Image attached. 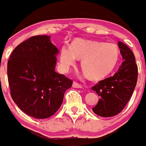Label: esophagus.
<instances>
[{"mask_svg": "<svg viewBox=\"0 0 146 146\" xmlns=\"http://www.w3.org/2000/svg\"><path fill=\"white\" fill-rule=\"evenodd\" d=\"M73 87L74 88H82V85H80L78 83H76V82H73Z\"/></svg>", "mask_w": 146, "mask_h": 146, "instance_id": "1", "label": "esophagus"}]
</instances>
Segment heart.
Listing matches in <instances>:
<instances>
[{
	"instance_id": "b5f03b06",
	"label": "heart",
	"mask_w": 146,
	"mask_h": 146,
	"mask_svg": "<svg viewBox=\"0 0 146 146\" xmlns=\"http://www.w3.org/2000/svg\"><path fill=\"white\" fill-rule=\"evenodd\" d=\"M119 56V48L114 43L76 39L71 46L63 45L61 47L59 62L62 70L67 72L78 58L82 59V69L90 78L96 80L112 72Z\"/></svg>"
}]
</instances>
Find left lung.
I'll list each match as a JSON object with an SVG mask.
<instances>
[{
    "mask_svg": "<svg viewBox=\"0 0 146 146\" xmlns=\"http://www.w3.org/2000/svg\"><path fill=\"white\" fill-rule=\"evenodd\" d=\"M123 62L112 76L98 82L92 87L100 98L92 108L101 117H112L122 111L131 98L138 79V66L133 52L125 44L118 42Z\"/></svg>",
    "mask_w": 146,
    "mask_h": 146,
    "instance_id": "obj_1",
    "label": "left lung"
}]
</instances>
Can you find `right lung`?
Returning <instances> with one entry per match:
<instances>
[{
	"mask_svg": "<svg viewBox=\"0 0 146 146\" xmlns=\"http://www.w3.org/2000/svg\"><path fill=\"white\" fill-rule=\"evenodd\" d=\"M59 49L48 35H35L19 44L7 62L14 102L29 116L51 117L62 105L73 81L55 71Z\"/></svg>",
	"mask_w": 146,
	"mask_h": 146,
	"instance_id": "right-lung-1",
	"label": "right lung"
}]
</instances>
